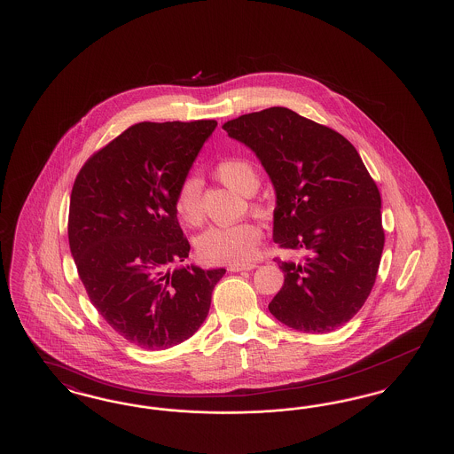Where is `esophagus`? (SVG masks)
<instances>
[{
	"label": "esophagus",
	"mask_w": 454,
	"mask_h": 454,
	"mask_svg": "<svg viewBox=\"0 0 454 454\" xmlns=\"http://www.w3.org/2000/svg\"><path fill=\"white\" fill-rule=\"evenodd\" d=\"M257 265L255 263H248V265H230V272H241V270H252L255 269Z\"/></svg>",
	"instance_id": "esophagus-1"
}]
</instances>
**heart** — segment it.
Here are the masks:
<instances>
[{
	"label": "heart",
	"instance_id": "b5f03b06",
	"mask_svg": "<svg viewBox=\"0 0 454 454\" xmlns=\"http://www.w3.org/2000/svg\"><path fill=\"white\" fill-rule=\"evenodd\" d=\"M213 172L224 185L239 194H252L259 187L257 170L248 160L239 156L219 160ZM175 211L192 226H197L202 221V184L194 176L182 180L176 187ZM260 239L262 231L259 226L250 221L230 226H215L204 231L197 239V254L209 263L248 265L257 255Z\"/></svg>",
	"mask_w": 454,
	"mask_h": 454
}]
</instances>
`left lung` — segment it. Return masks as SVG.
I'll list each match as a JSON object with an SVG mask.
<instances>
[{"label": "left lung", "mask_w": 454, "mask_h": 454, "mask_svg": "<svg viewBox=\"0 0 454 454\" xmlns=\"http://www.w3.org/2000/svg\"><path fill=\"white\" fill-rule=\"evenodd\" d=\"M223 129L255 152L274 184V241L306 252L298 263L276 257L284 286L269 311L300 332L347 324L366 302L385 247L381 195L359 153L286 107L239 115Z\"/></svg>", "instance_id": "8db88e82"}]
</instances>
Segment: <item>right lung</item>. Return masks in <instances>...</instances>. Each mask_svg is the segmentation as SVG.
Segmentation results:
<instances>
[{"label":"right lung","mask_w":454,"mask_h":454,"mask_svg":"<svg viewBox=\"0 0 454 454\" xmlns=\"http://www.w3.org/2000/svg\"><path fill=\"white\" fill-rule=\"evenodd\" d=\"M216 126L134 124L76 175L67 217L71 255L90 301L132 346L163 350L192 337L226 272L175 267L191 250L175 192Z\"/></svg>","instance_id":"obj_1"}]
</instances>
